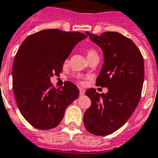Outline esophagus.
I'll return each mask as SVG.
<instances>
[{
	"instance_id": "obj_1",
	"label": "esophagus",
	"mask_w": 158,
	"mask_h": 158,
	"mask_svg": "<svg viewBox=\"0 0 158 158\" xmlns=\"http://www.w3.org/2000/svg\"><path fill=\"white\" fill-rule=\"evenodd\" d=\"M85 94V90L84 89H82V88H79V94H80V96H83Z\"/></svg>"
}]
</instances>
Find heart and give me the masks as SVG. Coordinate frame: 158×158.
Returning <instances> with one entry per match:
<instances>
[{"mask_svg":"<svg viewBox=\"0 0 158 158\" xmlns=\"http://www.w3.org/2000/svg\"><path fill=\"white\" fill-rule=\"evenodd\" d=\"M94 55H98V54H97L96 52H95L94 50H93V49H89V50L87 52V57H88V58L92 56H94Z\"/></svg>","mask_w":158,"mask_h":158,"instance_id":"heart-1","label":"heart"}]
</instances>
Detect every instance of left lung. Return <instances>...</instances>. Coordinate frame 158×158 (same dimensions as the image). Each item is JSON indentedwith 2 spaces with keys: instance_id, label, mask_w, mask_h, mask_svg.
Wrapping results in <instances>:
<instances>
[{
  "instance_id": "1",
  "label": "left lung",
  "mask_w": 158,
  "mask_h": 158,
  "mask_svg": "<svg viewBox=\"0 0 158 158\" xmlns=\"http://www.w3.org/2000/svg\"><path fill=\"white\" fill-rule=\"evenodd\" d=\"M86 34L103 52V65L96 85L107 88L108 92L100 94L94 89L87 90L92 104L84 113V124L89 133L105 136L122 127L137 107L144 80V63L133 41L117 32Z\"/></svg>"
}]
</instances>
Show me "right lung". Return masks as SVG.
Masks as SVG:
<instances>
[{
    "label": "right lung",
    "mask_w": 158,
    "mask_h": 158,
    "mask_svg": "<svg viewBox=\"0 0 158 158\" xmlns=\"http://www.w3.org/2000/svg\"><path fill=\"white\" fill-rule=\"evenodd\" d=\"M87 38L79 32L44 29L31 34L19 48L12 67L13 91L24 119L39 130L56 127L67 106L79 98L75 84L55 89L51 78L59 76L76 44Z\"/></svg>",
    "instance_id": "add662e5"
}]
</instances>
